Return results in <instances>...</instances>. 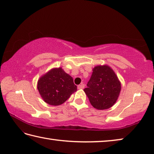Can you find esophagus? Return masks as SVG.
I'll return each mask as SVG.
<instances>
[{
	"instance_id": "34e87169",
	"label": "esophagus",
	"mask_w": 154,
	"mask_h": 154,
	"mask_svg": "<svg viewBox=\"0 0 154 154\" xmlns=\"http://www.w3.org/2000/svg\"><path fill=\"white\" fill-rule=\"evenodd\" d=\"M84 87H85V85H84V84H81V85H78L77 88L79 89H84Z\"/></svg>"
}]
</instances>
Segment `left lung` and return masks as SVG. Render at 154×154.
I'll use <instances>...</instances> for the list:
<instances>
[{
	"instance_id": "left-lung-1",
	"label": "left lung",
	"mask_w": 154,
	"mask_h": 154,
	"mask_svg": "<svg viewBox=\"0 0 154 154\" xmlns=\"http://www.w3.org/2000/svg\"><path fill=\"white\" fill-rule=\"evenodd\" d=\"M87 85L84 91L92 106L99 110L112 107L122 89L118 77L107 65L95 66Z\"/></svg>"
}]
</instances>
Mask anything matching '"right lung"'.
<instances>
[{
    "instance_id": "right-lung-1",
    "label": "right lung",
    "mask_w": 154,
    "mask_h": 154,
    "mask_svg": "<svg viewBox=\"0 0 154 154\" xmlns=\"http://www.w3.org/2000/svg\"><path fill=\"white\" fill-rule=\"evenodd\" d=\"M37 89L45 103L59 105L77 91L71 76L61 67L53 68L39 78Z\"/></svg>"
}]
</instances>
